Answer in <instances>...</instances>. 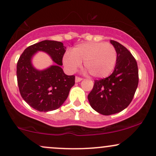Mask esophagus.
I'll use <instances>...</instances> for the list:
<instances>
[{
	"label": "esophagus",
	"mask_w": 156,
	"mask_h": 156,
	"mask_svg": "<svg viewBox=\"0 0 156 156\" xmlns=\"http://www.w3.org/2000/svg\"><path fill=\"white\" fill-rule=\"evenodd\" d=\"M82 80H83V79L81 77H79V76H76V77H75V82H76V83H80V81H82Z\"/></svg>",
	"instance_id": "1"
}]
</instances>
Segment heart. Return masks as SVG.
Returning a JSON list of instances; mask_svg holds the SVG:
<instances>
[{
  "label": "heart",
  "mask_w": 156,
  "mask_h": 156,
  "mask_svg": "<svg viewBox=\"0 0 156 156\" xmlns=\"http://www.w3.org/2000/svg\"><path fill=\"white\" fill-rule=\"evenodd\" d=\"M83 62L84 67L95 78L108 77L117 62L115 47L105 43H84L76 45L62 59L64 66L71 73L77 71Z\"/></svg>",
  "instance_id": "1"
}]
</instances>
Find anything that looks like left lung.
Wrapping results in <instances>:
<instances>
[{"mask_svg": "<svg viewBox=\"0 0 156 156\" xmlns=\"http://www.w3.org/2000/svg\"><path fill=\"white\" fill-rule=\"evenodd\" d=\"M110 42L117 51L116 67L111 76L94 81L87 96L93 109L105 116L125 110L132 101L139 84V70L133 56L118 42Z\"/></svg>", "mask_w": 156, "mask_h": 156, "instance_id": "1", "label": "left lung"}]
</instances>
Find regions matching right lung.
I'll return each mask as SVG.
<instances>
[{
	"label": "right lung",
	"mask_w": 156,
	"mask_h": 156,
	"mask_svg": "<svg viewBox=\"0 0 156 156\" xmlns=\"http://www.w3.org/2000/svg\"><path fill=\"white\" fill-rule=\"evenodd\" d=\"M66 48L61 42L43 40L26 48L18 59L17 79L20 95L37 111L59 108L75 84V76L66 75L61 68ZM37 51L49 55L55 64L44 70L35 69L31 61Z\"/></svg>",
	"instance_id": "1"
}]
</instances>
